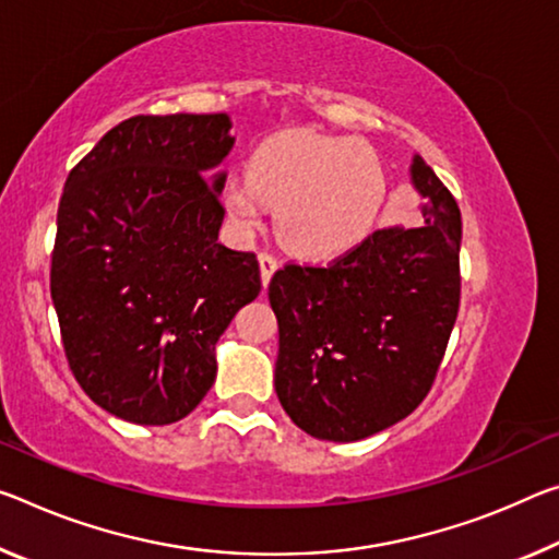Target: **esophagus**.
<instances>
[{
	"mask_svg": "<svg viewBox=\"0 0 559 559\" xmlns=\"http://www.w3.org/2000/svg\"><path fill=\"white\" fill-rule=\"evenodd\" d=\"M259 263H261V281H263V286H269L271 276L278 269V259H276V255H271V253H261L259 255Z\"/></svg>",
	"mask_w": 559,
	"mask_h": 559,
	"instance_id": "esophagus-1",
	"label": "esophagus"
}]
</instances>
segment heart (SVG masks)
<instances>
[{
  "mask_svg": "<svg viewBox=\"0 0 559 559\" xmlns=\"http://www.w3.org/2000/svg\"><path fill=\"white\" fill-rule=\"evenodd\" d=\"M385 171L366 144L316 131H283L253 148L246 179H228L221 201L238 234L276 209V231L290 253L331 261L358 248L385 201Z\"/></svg>",
  "mask_w": 559,
  "mask_h": 559,
  "instance_id": "obj_1",
  "label": "heart"
}]
</instances>
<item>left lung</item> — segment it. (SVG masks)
Returning <instances> with one entry per match:
<instances>
[{"label":"left lung","mask_w":559,"mask_h":559,"mask_svg":"<svg viewBox=\"0 0 559 559\" xmlns=\"http://www.w3.org/2000/svg\"><path fill=\"white\" fill-rule=\"evenodd\" d=\"M425 226L383 228L331 265L273 273L276 393L318 440L353 442L391 428L423 403L460 308V209L413 156Z\"/></svg>","instance_id":"left-lung-1"}]
</instances>
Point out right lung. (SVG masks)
Segmentation results:
<instances>
[{"label":"right lung","mask_w":559,"mask_h":559,"mask_svg":"<svg viewBox=\"0 0 559 559\" xmlns=\"http://www.w3.org/2000/svg\"><path fill=\"white\" fill-rule=\"evenodd\" d=\"M226 114L131 117L64 183L51 300L69 368L136 425L189 415L216 380V343L261 294L255 253L218 243Z\"/></svg>","instance_id":"obj_1"}]
</instances>
